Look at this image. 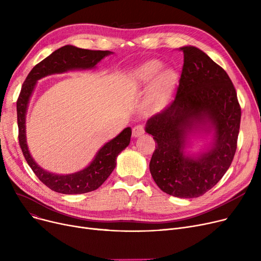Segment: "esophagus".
<instances>
[{
    "mask_svg": "<svg viewBox=\"0 0 261 261\" xmlns=\"http://www.w3.org/2000/svg\"><path fill=\"white\" fill-rule=\"evenodd\" d=\"M145 133V128L143 125H141V123H139V125H136L133 127L132 129V135L133 138H139V136L143 135Z\"/></svg>",
    "mask_w": 261,
    "mask_h": 261,
    "instance_id": "obj_1",
    "label": "esophagus"
}]
</instances>
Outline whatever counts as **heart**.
<instances>
[{
  "mask_svg": "<svg viewBox=\"0 0 261 261\" xmlns=\"http://www.w3.org/2000/svg\"><path fill=\"white\" fill-rule=\"evenodd\" d=\"M164 64L156 59L144 62L131 72L128 78V87L132 91H141L145 89L150 82L148 97L152 105H162L168 97V95L176 80V73L172 68H161Z\"/></svg>",
  "mask_w": 261,
  "mask_h": 261,
  "instance_id": "heart-1",
  "label": "heart"
}]
</instances>
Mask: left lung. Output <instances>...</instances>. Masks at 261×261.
<instances>
[{"instance_id":"1","label":"left lung","mask_w":261,"mask_h":261,"mask_svg":"<svg viewBox=\"0 0 261 261\" xmlns=\"http://www.w3.org/2000/svg\"><path fill=\"white\" fill-rule=\"evenodd\" d=\"M184 64L175 98L150 117L146 132L155 150L149 164L156 185L170 196L198 198L222 179L234 159L241 108L234 85L223 68L195 46L180 48ZM198 130L214 132L205 153L185 152L187 138Z\"/></svg>"}]
</instances>
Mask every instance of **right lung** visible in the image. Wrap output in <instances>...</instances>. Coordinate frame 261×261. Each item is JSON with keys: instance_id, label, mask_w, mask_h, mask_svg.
<instances>
[{"instance_id": "add662e5", "label": "right lung", "mask_w": 261, "mask_h": 261, "mask_svg": "<svg viewBox=\"0 0 261 261\" xmlns=\"http://www.w3.org/2000/svg\"><path fill=\"white\" fill-rule=\"evenodd\" d=\"M112 54L109 50H91L65 45L51 53L48 57L33 67L27 75L17 100L19 143L23 155L38 179L56 193L64 195L86 194L97 189L108 179L116 166L117 155L130 144L131 128L123 129L116 138L102 146L88 167L71 174H55L41 168L32 158L26 144L25 117L27 107L37 81L51 74L70 70L93 68L101 59Z\"/></svg>"}]
</instances>
